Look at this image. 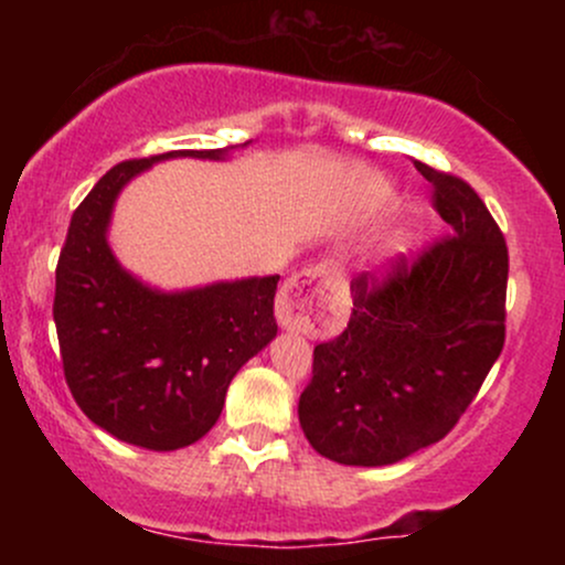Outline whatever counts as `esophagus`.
<instances>
[{
    "label": "esophagus",
    "mask_w": 565,
    "mask_h": 565,
    "mask_svg": "<svg viewBox=\"0 0 565 565\" xmlns=\"http://www.w3.org/2000/svg\"><path fill=\"white\" fill-rule=\"evenodd\" d=\"M342 274L334 263H321L291 276L276 297V319L284 329L310 332L321 323L323 305L340 287Z\"/></svg>",
    "instance_id": "1"
}]
</instances>
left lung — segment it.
Segmentation results:
<instances>
[{"label": "left lung", "mask_w": 565, "mask_h": 565, "mask_svg": "<svg viewBox=\"0 0 565 565\" xmlns=\"http://www.w3.org/2000/svg\"><path fill=\"white\" fill-rule=\"evenodd\" d=\"M449 233L353 278L345 332L313 348L300 425L321 457L377 468L438 444L504 348L508 244L476 188L414 161Z\"/></svg>", "instance_id": "8db88e82"}]
</instances>
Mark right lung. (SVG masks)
I'll return each instance as SVG.
<instances>
[{"label":"right lung","instance_id":"1","mask_svg":"<svg viewBox=\"0 0 565 565\" xmlns=\"http://www.w3.org/2000/svg\"><path fill=\"white\" fill-rule=\"evenodd\" d=\"M220 159L225 148L121 161L74 210L55 268L53 316L74 401L114 438L153 451L196 444L231 380L276 337L278 276L161 295L119 268L106 242L121 185L153 161Z\"/></svg>","mask_w":565,"mask_h":565}]
</instances>
